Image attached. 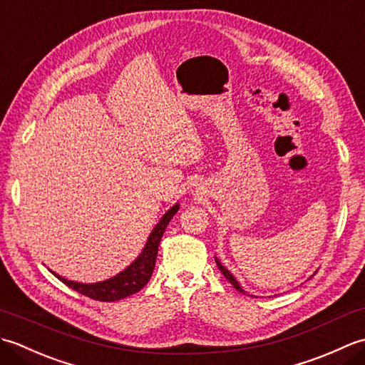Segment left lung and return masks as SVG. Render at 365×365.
<instances>
[{
  "label": "left lung",
  "instance_id": "1",
  "mask_svg": "<svg viewBox=\"0 0 365 365\" xmlns=\"http://www.w3.org/2000/svg\"><path fill=\"white\" fill-rule=\"evenodd\" d=\"M215 260H216V265H218V268L221 269V273H222L224 276H226V279H227V281H229V282H230L232 285H234V287H235V289H237L238 292H242V293H245V290H243V289H242V287H240V284H238V282L235 281V277H234V276H232V274L229 273V271H227L226 268H224V267L221 265V263H220V260H218V259H215Z\"/></svg>",
  "mask_w": 365,
  "mask_h": 365
}]
</instances>
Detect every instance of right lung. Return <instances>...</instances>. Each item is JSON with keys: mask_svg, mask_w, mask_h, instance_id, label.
Segmentation results:
<instances>
[{"mask_svg": "<svg viewBox=\"0 0 365 365\" xmlns=\"http://www.w3.org/2000/svg\"><path fill=\"white\" fill-rule=\"evenodd\" d=\"M178 210V204L174 205L170 210L163 216L161 221L155 226L152 234L147 240V245L143 250L141 255L131 263V265L123 269L122 273L114 276L108 281L97 282V284H80L73 281H67V279L56 276L61 282H64L67 287H71L72 290L78 292L84 297L92 298L96 301H103V302H113L119 301L130 297V294H135L139 292L143 287L149 282L152 276V271L155 268V262H157V254H158V245L161 242V237L165 234V229L168 227L169 221L173 220V216Z\"/></svg>", "mask_w": 365, "mask_h": 365, "instance_id": "1", "label": "right lung"}]
</instances>
